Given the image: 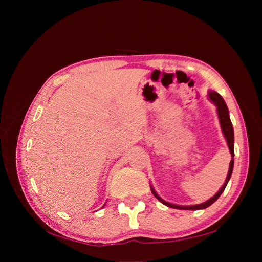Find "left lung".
<instances>
[{"instance_id":"1","label":"left lung","mask_w":262,"mask_h":262,"mask_svg":"<svg viewBox=\"0 0 262 262\" xmlns=\"http://www.w3.org/2000/svg\"><path fill=\"white\" fill-rule=\"evenodd\" d=\"M209 97H210V99H211V101L213 102V104L216 106V112H217V116H219V119H220L221 128H222V131H223V134H224V137L226 139L227 145H228V148H229V152H231V154H232V161H231V163H229V169H228L226 180L224 182L223 187H222L219 190L217 193L215 195H213L211 199H209L208 201H205V202L200 203V204H195V205H177V204H172V203H169V202H166L165 200H163L162 198L155 192V190L153 189V187L150 186V191H152V193L154 194V196L156 198V199L158 201H161L163 204L167 205V207H169V208L179 209V210H202V209H205V208L210 207V205L212 203L215 202L220 198V195L223 193V191H224L226 186H227V182H228L229 178H231V176H232L233 168H234V129H233V124H232L231 119H229L228 108H227V106L225 104L224 99L222 98V96H221L219 93L214 92V91H210L209 92Z\"/></svg>"}]
</instances>
